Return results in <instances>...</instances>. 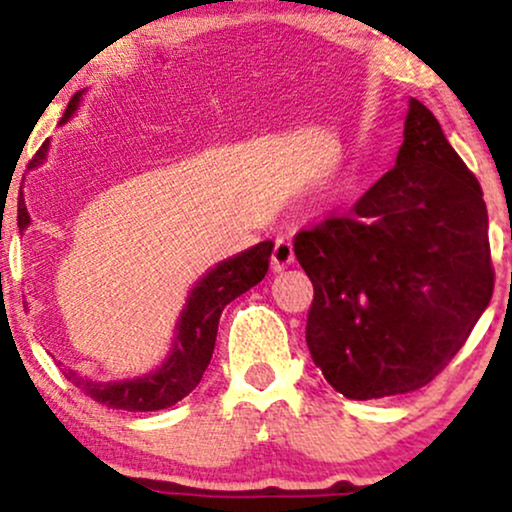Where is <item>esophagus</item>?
<instances>
[{"label": "esophagus", "instance_id": "1", "mask_svg": "<svg viewBox=\"0 0 512 512\" xmlns=\"http://www.w3.org/2000/svg\"><path fill=\"white\" fill-rule=\"evenodd\" d=\"M296 260V252H293V240L291 236H279L272 250V264L274 269H284Z\"/></svg>", "mask_w": 512, "mask_h": 512}]
</instances>
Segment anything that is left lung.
I'll use <instances>...</instances> for the list:
<instances>
[{
  "mask_svg": "<svg viewBox=\"0 0 512 512\" xmlns=\"http://www.w3.org/2000/svg\"><path fill=\"white\" fill-rule=\"evenodd\" d=\"M293 250L315 289L310 356L349 399L431 383L493 293L484 192L416 98L397 166L349 211L298 231Z\"/></svg>",
  "mask_w": 512,
  "mask_h": 512,
  "instance_id": "left-lung-1",
  "label": "left lung"
}]
</instances>
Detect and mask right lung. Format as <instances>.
<instances>
[{"label": "right lung", "instance_id": "right-lung-1", "mask_svg": "<svg viewBox=\"0 0 512 512\" xmlns=\"http://www.w3.org/2000/svg\"><path fill=\"white\" fill-rule=\"evenodd\" d=\"M81 91L69 101L64 110L62 122H67L76 108H79ZM50 142H43L35 151L31 168L40 166L45 154H48ZM31 223L26 204L19 202V228H26ZM274 245L269 240L255 245V248L240 252L231 260L221 262L204 276L202 281L192 289L190 301L180 315L178 337H175L173 354L156 373L146 378L125 380V383H93V380L81 378L72 368H62V375L74 387H79L86 397L96 399L110 409L125 411H158L178 404L182 397L190 395L202 380L207 370L211 354H214L216 330H219V317L233 298L240 293L250 291L252 286L260 284L267 274L269 255Z\"/></svg>", "mask_w": 512, "mask_h": 512}]
</instances>
